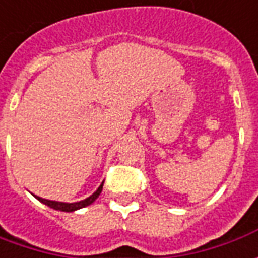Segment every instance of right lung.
<instances>
[{"label":"right lung","mask_w":258,"mask_h":258,"mask_svg":"<svg viewBox=\"0 0 258 258\" xmlns=\"http://www.w3.org/2000/svg\"><path fill=\"white\" fill-rule=\"evenodd\" d=\"M101 190H103V183L100 185L99 189L93 194L92 196H89L87 199L85 201H80V202H75V203H63V202H55V201H48V199H42L39 196H35L39 202L45 203L46 206L49 208H52V209L55 210H60V212H73V210H78V209H82V208H86V206H89V205H92L99 195L101 194Z\"/></svg>","instance_id":"obj_1"}]
</instances>
